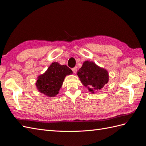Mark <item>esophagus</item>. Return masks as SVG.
I'll list each match as a JSON object with an SVG mask.
<instances>
[{
  "label": "esophagus",
  "mask_w": 146,
  "mask_h": 146,
  "mask_svg": "<svg viewBox=\"0 0 146 146\" xmlns=\"http://www.w3.org/2000/svg\"><path fill=\"white\" fill-rule=\"evenodd\" d=\"M72 72H73L74 74H76V73L77 72V67H73V68L72 69Z\"/></svg>",
  "instance_id": "obj_1"
}]
</instances>
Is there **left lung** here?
Returning a JSON list of instances; mask_svg holds the SVG:
<instances>
[{"label": "left lung", "mask_w": 146, "mask_h": 146, "mask_svg": "<svg viewBox=\"0 0 146 146\" xmlns=\"http://www.w3.org/2000/svg\"><path fill=\"white\" fill-rule=\"evenodd\" d=\"M77 74L82 84L92 93L101 89L108 82L107 71L97 66L93 62L85 61Z\"/></svg>", "instance_id": "1"}]
</instances>
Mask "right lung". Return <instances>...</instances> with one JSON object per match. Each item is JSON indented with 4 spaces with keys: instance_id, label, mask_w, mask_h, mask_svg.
I'll use <instances>...</instances> for the list:
<instances>
[{
    "instance_id": "right-lung-1",
    "label": "right lung",
    "mask_w": 146,
    "mask_h": 146,
    "mask_svg": "<svg viewBox=\"0 0 146 146\" xmlns=\"http://www.w3.org/2000/svg\"><path fill=\"white\" fill-rule=\"evenodd\" d=\"M72 73V70L67 66L53 62L44 74L38 77L36 87L41 93L54 97L58 94L65 77Z\"/></svg>"
}]
</instances>
